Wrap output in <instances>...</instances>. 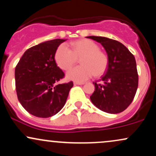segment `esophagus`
I'll return each instance as SVG.
<instances>
[{"mask_svg":"<svg viewBox=\"0 0 156 156\" xmlns=\"http://www.w3.org/2000/svg\"><path fill=\"white\" fill-rule=\"evenodd\" d=\"M74 84H75V85H83V84H84V83H83V82L75 81V82H74Z\"/></svg>","mask_w":156,"mask_h":156,"instance_id":"obj_1","label":"esophagus"}]
</instances>
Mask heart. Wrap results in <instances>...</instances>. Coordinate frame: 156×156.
Wrapping results in <instances>:
<instances>
[{
  "instance_id": "heart-1",
  "label": "heart",
  "mask_w": 156,
  "mask_h": 156,
  "mask_svg": "<svg viewBox=\"0 0 156 156\" xmlns=\"http://www.w3.org/2000/svg\"><path fill=\"white\" fill-rule=\"evenodd\" d=\"M81 65L69 69L67 78L83 82L93 75L103 76L108 66V56L100 46L90 39H80L72 43V50L65 44L58 46L55 53V63L63 70H67L80 59Z\"/></svg>"
}]
</instances>
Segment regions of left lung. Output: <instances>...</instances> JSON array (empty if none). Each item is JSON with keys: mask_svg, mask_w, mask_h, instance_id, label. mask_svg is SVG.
I'll return each instance as SVG.
<instances>
[{"mask_svg": "<svg viewBox=\"0 0 156 156\" xmlns=\"http://www.w3.org/2000/svg\"><path fill=\"white\" fill-rule=\"evenodd\" d=\"M100 42L108 56V66L101 77L102 83L93 82L94 91L90 96L92 103L103 112L118 114L133 101L139 83L134 55L123 44L103 37H87Z\"/></svg>", "mask_w": 156, "mask_h": 156, "instance_id": "1", "label": "left lung"}]
</instances>
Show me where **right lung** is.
Wrapping results in <instances>:
<instances>
[{
    "label": "right lung",
    "mask_w": 156,
    "mask_h": 156,
    "mask_svg": "<svg viewBox=\"0 0 156 156\" xmlns=\"http://www.w3.org/2000/svg\"><path fill=\"white\" fill-rule=\"evenodd\" d=\"M66 39H55L28 48L15 67L18 101L29 114L48 118L63 108L73 82L57 83L64 73L55 62V53Z\"/></svg>",
    "instance_id": "add662e5"
}]
</instances>
